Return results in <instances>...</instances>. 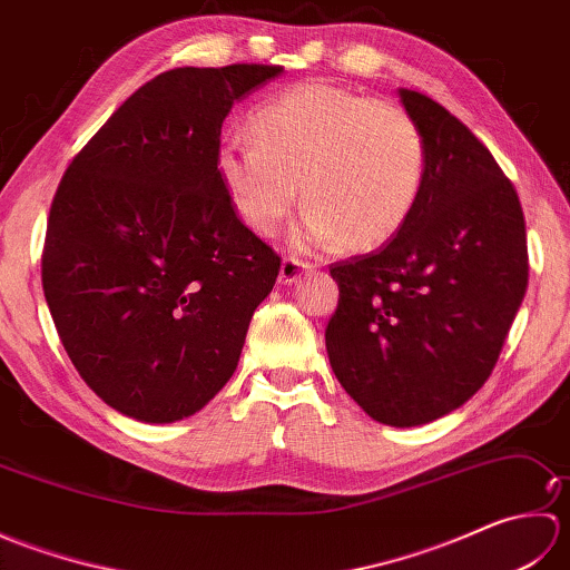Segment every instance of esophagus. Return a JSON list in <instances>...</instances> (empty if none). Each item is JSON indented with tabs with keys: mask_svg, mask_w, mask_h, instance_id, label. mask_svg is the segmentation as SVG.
I'll return each instance as SVG.
<instances>
[{
	"mask_svg": "<svg viewBox=\"0 0 570 570\" xmlns=\"http://www.w3.org/2000/svg\"><path fill=\"white\" fill-rule=\"evenodd\" d=\"M306 269H308L306 262L294 259V257H284L282 269H278V282H282V284H294V282H298L301 274H304Z\"/></svg>",
	"mask_w": 570,
	"mask_h": 570,
	"instance_id": "obj_1",
	"label": "esophagus"
}]
</instances>
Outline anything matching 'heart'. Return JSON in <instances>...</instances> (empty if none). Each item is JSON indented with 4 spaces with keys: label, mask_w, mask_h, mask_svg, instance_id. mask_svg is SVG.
I'll return each instance as SVG.
<instances>
[{
    "label": "heart",
    "mask_w": 570,
    "mask_h": 570,
    "mask_svg": "<svg viewBox=\"0 0 570 570\" xmlns=\"http://www.w3.org/2000/svg\"><path fill=\"white\" fill-rule=\"evenodd\" d=\"M254 139L229 137L215 168L254 233L272 235L301 198L294 245L365 252L409 220L426 176V141L402 105L311 80L252 115Z\"/></svg>",
    "instance_id": "1"
}]
</instances>
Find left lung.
<instances>
[{
  "instance_id": "obj_1",
  "label": "left lung",
  "mask_w": 570,
  "mask_h": 570,
  "mask_svg": "<svg viewBox=\"0 0 570 570\" xmlns=\"http://www.w3.org/2000/svg\"><path fill=\"white\" fill-rule=\"evenodd\" d=\"M426 141V176L384 247L331 266L325 328L343 390L386 426H421L488 382L529 282L527 227L510 178L458 117L399 90Z\"/></svg>"
}]
</instances>
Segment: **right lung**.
I'll return each instance as SVG.
<instances>
[{"instance_id": "obj_1", "label": "right lung", "mask_w": 570, "mask_h": 570, "mask_svg": "<svg viewBox=\"0 0 570 570\" xmlns=\"http://www.w3.org/2000/svg\"><path fill=\"white\" fill-rule=\"evenodd\" d=\"M282 70H166L60 178L41 257L46 304L80 377L119 414L186 419L237 370L282 259L237 217L215 154L233 105Z\"/></svg>"}]
</instances>
